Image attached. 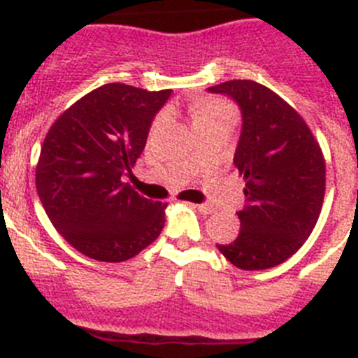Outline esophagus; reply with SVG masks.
<instances>
[{
  "mask_svg": "<svg viewBox=\"0 0 358 358\" xmlns=\"http://www.w3.org/2000/svg\"><path fill=\"white\" fill-rule=\"evenodd\" d=\"M196 208H198V212H201L203 215H208L214 212V208L210 207V205H205V203H199V205H194Z\"/></svg>",
  "mask_w": 358,
  "mask_h": 358,
  "instance_id": "1",
  "label": "esophagus"
}]
</instances>
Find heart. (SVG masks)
<instances>
[{
	"mask_svg": "<svg viewBox=\"0 0 358 358\" xmlns=\"http://www.w3.org/2000/svg\"><path fill=\"white\" fill-rule=\"evenodd\" d=\"M192 114V123H194L196 130L203 127H208V124L214 123H231L235 121V110L230 103L221 101V99H207V101H198L191 107ZM167 117V112H162V114L157 117V124L160 121Z\"/></svg>",
	"mask_w": 358,
	"mask_h": 358,
	"instance_id": "b5f03b06",
	"label": "heart"
}]
</instances>
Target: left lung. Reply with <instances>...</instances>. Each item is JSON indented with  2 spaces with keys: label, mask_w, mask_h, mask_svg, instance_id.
<instances>
[{
  "label": "left lung",
  "mask_w": 358,
  "mask_h": 358,
  "mask_svg": "<svg viewBox=\"0 0 358 358\" xmlns=\"http://www.w3.org/2000/svg\"><path fill=\"white\" fill-rule=\"evenodd\" d=\"M207 91L234 99L243 117L234 166L246 182V207L237 212V239L217 250L239 269H269L294 255L317 223L323 153L301 115L267 87L230 80Z\"/></svg>",
  "instance_id": "1"
}]
</instances>
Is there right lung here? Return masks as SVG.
Listing matches in <instances>:
<instances>
[{
    "label": "right lung",
    "instance_id": "add662e5",
    "mask_svg": "<svg viewBox=\"0 0 358 358\" xmlns=\"http://www.w3.org/2000/svg\"><path fill=\"white\" fill-rule=\"evenodd\" d=\"M171 94L107 83L48 131L35 173L37 194L57 231L85 257L123 262L162 231L167 205L143 198L123 175L131 173Z\"/></svg>",
    "mask_w": 358,
    "mask_h": 358
}]
</instances>
